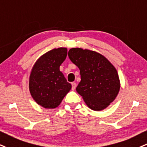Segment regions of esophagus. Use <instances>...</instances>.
Segmentation results:
<instances>
[{
    "instance_id": "1",
    "label": "esophagus",
    "mask_w": 147,
    "mask_h": 147,
    "mask_svg": "<svg viewBox=\"0 0 147 147\" xmlns=\"http://www.w3.org/2000/svg\"><path fill=\"white\" fill-rule=\"evenodd\" d=\"M71 86H72V90H75L76 87V84L75 82H72Z\"/></svg>"
}]
</instances>
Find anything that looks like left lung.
Returning a JSON list of instances; mask_svg holds the SVG:
<instances>
[{"label":"left lung","instance_id":"obj_1","mask_svg":"<svg viewBox=\"0 0 147 147\" xmlns=\"http://www.w3.org/2000/svg\"><path fill=\"white\" fill-rule=\"evenodd\" d=\"M68 56L80 71L81 81L76 87L78 93L91 110L100 111L106 108L120 90L116 68L102 54L87 49L71 48Z\"/></svg>","mask_w":147,"mask_h":147}]
</instances>
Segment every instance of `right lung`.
<instances>
[{
	"label": "right lung",
	"mask_w": 147,
	"mask_h": 147,
	"mask_svg": "<svg viewBox=\"0 0 147 147\" xmlns=\"http://www.w3.org/2000/svg\"><path fill=\"white\" fill-rule=\"evenodd\" d=\"M67 54L66 48H54L39 57L32 67L29 78L30 93L43 108H57L71 88V84L60 71Z\"/></svg>",
	"instance_id": "1"
}]
</instances>
